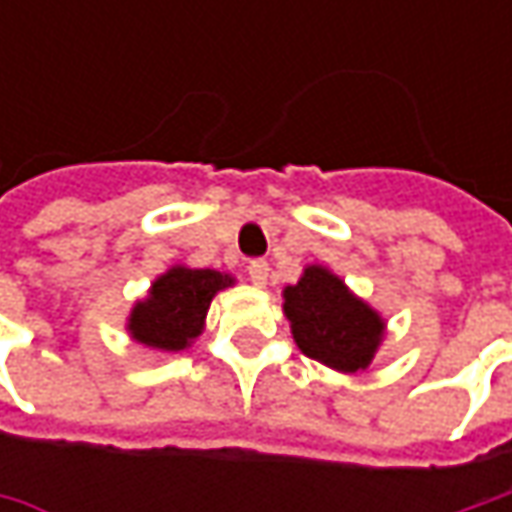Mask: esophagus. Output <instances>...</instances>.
<instances>
[{"instance_id": "obj_1", "label": "esophagus", "mask_w": 512, "mask_h": 512, "mask_svg": "<svg viewBox=\"0 0 512 512\" xmlns=\"http://www.w3.org/2000/svg\"><path fill=\"white\" fill-rule=\"evenodd\" d=\"M247 276H250V282L256 287H265L267 279H270V265H267L265 259H256V262L247 265Z\"/></svg>"}]
</instances>
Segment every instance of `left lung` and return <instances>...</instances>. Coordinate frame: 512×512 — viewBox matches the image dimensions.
I'll use <instances>...</instances> for the list:
<instances>
[{"mask_svg": "<svg viewBox=\"0 0 512 512\" xmlns=\"http://www.w3.org/2000/svg\"><path fill=\"white\" fill-rule=\"evenodd\" d=\"M282 299L293 342L305 356L339 373L367 370L376 359L387 322L330 267L307 265Z\"/></svg>", "mask_w": 512, "mask_h": 512, "instance_id": "8db88e82", "label": "left lung"}]
</instances>
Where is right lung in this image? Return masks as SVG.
<instances>
[{
    "instance_id": "1",
    "label": "right lung",
    "mask_w": 512,
    "mask_h": 512,
    "mask_svg": "<svg viewBox=\"0 0 512 512\" xmlns=\"http://www.w3.org/2000/svg\"><path fill=\"white\" fill-rule=\"evenodd\" d=\"M233 285L236 279L230 273L210 267H168L150 282L148 296L133 302L125 330L133 342L156 353L187 350L205 330L213 296Z\"/></svg>"
}]
</instances>
